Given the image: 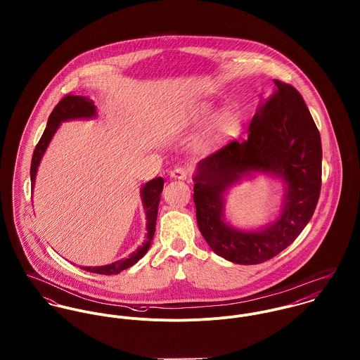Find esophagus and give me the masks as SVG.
<instances>
[{"label": "esophagus", "mask_w": 360, "mask_h": 360, "mask_svg": "<svg viewBox=\"0 0 360 360\" xmlns=\"http://www.w3.org/2000/svg\"><path fill=\"white\" fill-rule=\"evenodd\" d=\"M170 176L176 180H186L188 177V172L186 167H181V166H177L174 167L172 172H170Z\"/></svg>", "instance_id": "esophagus-1"}]
</instances>
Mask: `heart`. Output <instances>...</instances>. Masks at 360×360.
Instances as JSON below:
<instances>
[{
  "mask_svg": "<svg viewBox=\"0 0 360 360\" xmlns=\"http://www.w3.org/2000/svg\"><path fill=\"white\" fill-rule=\"evenodd\" d=\"M216 110L213 109V106L207 105V103H201L198 105L194 110H193V119L195 122H207L210 119H213L216 116ZM240 127V122L238 119L233 115V113H227L224 115V117L220 122V131L224 134H231L234 131H237V129Z\"/></svg>",
  "mask_w": 360,
  "mask_h": 360,
  "instance_id": "heart-1",
  "label": "heart"
}]
</instances>
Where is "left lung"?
Here are the masks:
<instances>
[{"mask_svg":"<svg viewBox=\"0 0 360 360\" xmlns=\"http://www.w3.org/2000/svg\"><path fill=\"white\" fill-rule=\"evenodd\" d=\"M259 103L243 141H231L197 165L194 204L201 234L214 254L238 264H257L280 254L305 229L321 187V140L302 96L274 80ZM264 174L285 186L276 221L243 231L225 219V197L244 176Z\"/></svg>","mask_w":360,"mask_h":360,"instance_id":"8db88e82","label":"left lung"}]
</instances>
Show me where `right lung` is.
<instances>
[{
  "label": "right lung",
  "instance_id": "right-lung-1",
  "mask_svg": "<svg viewBox=\"0 0 360 360\" xmlns=\"http://www.w3.org/2000/svg\"><path fill=\"white\" fill-rule=\"evenodd\" d=\"M94 117H97V106L94 105L93 100H90L87 97L66 96L58 103L49 117L47 127L33 153L32 166H30L32 188H34L36 176H37L40 162L51 143L52 137L58 131L60 123L68 122V120L94 119ZM163 183L165 181L162 177H155L153 180L147 181L140 190V197H141V202H143V207L146 210V219H147V236H146L147 240L143 243V245H140L133 254L129 255V257L116 260V262L105 264V266H96V267L80 266L83 270H87L90 273H97V274H117L122 270L129 269L133 264H136L141 257L147 254V251L151 247V241L154 238L158 206L160 201V193L163 190Z\"/></svg>",
  "mask_w": 360,
  "mask_h": 360
}]
</instances>
